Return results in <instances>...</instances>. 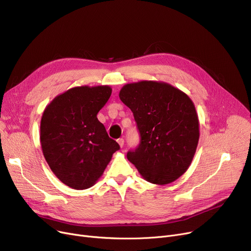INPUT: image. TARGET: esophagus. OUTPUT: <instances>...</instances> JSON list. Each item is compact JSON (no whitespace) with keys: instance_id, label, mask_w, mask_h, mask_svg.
<instances>
[{"instance_id":"esophagus-1","label":"esophagus","mask_w":251,"mask_h":251,"mask_svg":"<svg viewBox=\"0 0 251 251\" xmlns=\"http://www.w3.org/2000/svg\"><path fill=\"white\" fill-rule=\"evenodd\" d=\"M117 141H118V143H119V146H120V148H123V147H124V139H123V138H119Z\"/></svg>"}]
</instances>
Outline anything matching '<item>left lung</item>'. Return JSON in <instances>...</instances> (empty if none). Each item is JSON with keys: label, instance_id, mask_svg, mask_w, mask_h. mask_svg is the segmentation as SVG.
Here are the masks:
<instances>
[{"label": "left lung", "instance_id": "left-lung-1", "mask_svg": "<svg viewBox=\"0 0 251 251\" xmlns=\"http://www.w3.org/2000/svg\"><path fill=\"white\" fill-rule=\"evenodd\" d=\"M119 98L132 111L139 146L127 152L147 181L166 185L186 172L200 139L199 117L190 98L165 82L139 81L122 87Z\"/></svg>", "mask_w": 251, "mask_h": 251}]
</instances>
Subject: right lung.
Returning a JSON list of instances; mask_svg holds the SVG:
<instances>
[{
  "label": "right lung",
  "instance_id": "add662e5",
  "mask_svg": "<svg viewBox=\"0 0 251 251\" xmlns=\"http://www.w3.org/2000/svg\"><path fill=\"white\" fill-rule=\"evenodd\" d=\"M111 94L108 85L73 87L44 111L41 144L45 159L58 179L73 189L94 185L120 149L97 117Z\"/></svg>",
  "mask_w": 251,
  "mask_h": 251
}]
</instances>
